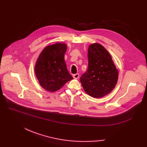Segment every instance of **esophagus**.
Returning <instances> with one entry per match:
<instances>
[{
    "label": "esophagus",
    "instance_id": "obj_1",
    "mask_svg": "<svg viewBox=\"0 0 147 147\" xmlns=\"http://www.w3.org/2000/svg\"><path fill=\"white\" fill-rule=\"evenodd\" d=\"M73 78H74V79H79V73H76V74H73Z\"/></svg>",
    "mask_w": 147,
    "mask_h": 147
}]
</instances>
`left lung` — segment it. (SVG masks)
Instances as JSON below:
<instances>
[{
	"instance_id": "left-lung-1",
	"label": "left lung",
	"mask_w": 147,
	"mask_h": 147,
	"mask_svg": "<svg viewBox=\"0 0 147 147\" xmlns=\"http://www.w3.org/2000/svg\"><path fill=\"white\" fill-rule=\"evenodd\" d=\"M88 58V68L80 79L82 85L90 96L103 97L116 85L118 70L110 53L99 43L89 46Z\"/></svg>"
}]
</instances>
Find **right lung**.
<instances>
[{
  "mask_svg": "<svg viewBox=\"0 0 147 147\" xmlns=\"http://www.w3.org/2000/svg\"><path fill=\"white\" fill-rule=\"evenodd\" d=\"M67 49L65 43H57L46 46L40 53L34 67L40 86L49 92H55L72 80L64 61Z\"/></svg>",
  "mask_w": 147,
  "mask_h": 147,
  "instance_id": "1",
  "label": "right lung"
}]
</instances>
